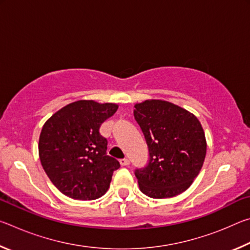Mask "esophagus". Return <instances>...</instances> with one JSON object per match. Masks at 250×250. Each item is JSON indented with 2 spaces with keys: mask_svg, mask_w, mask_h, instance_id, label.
I'll list each match as a JSON object with an SVG mask.
<instances>
[{
  "mask_svg": "<svg viewBox=\"0 0 250 250\" xmlns=\"http://www.w3.org/2000/svg\"><path fill=\"white\" fill-rule=\"evenodd\" d=\"M129 163H130V161L126 159V158H125V159H121L120 160V164L122 167H126V166H129Z\"/></svg>",
  "mask_w": 250,
  "mask_h": 250,
  "instance_id": "34e87169",
  "label": "esophagus"
}]
</instances>
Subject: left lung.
<instances>
[{
  "label": "left lung",
  "instance_id": "1",
  "mask_svg": "<svg viewBox=\"0 0 250 250\" xmlns=\"http://www.w3.org/2000/svg\"><path fill=\"white\" fill-rule=\"evenodd\" d=\"M134 108L150 154L147 166L134 172L139 188L153 198L179 195L191 186L204 163L207 145L201 122L166 100H146Z\"/></svg>",
  "mask_w": 250,
  "mask_h": 250
}]
</instances>
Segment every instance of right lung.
I'll return each mask as SVG.
<instances>
[{
	"mask_svg": "<svg viewBox=\"0 0 250 250\" xmlns=\"http://www.w3.org/2000/svg\"><path fill=\"white\" fill-rule=\"evenodd\" d=\"M117 109L116 104L78 100L44 124L39 141L42 167L66 196L90 201L108 191L120 163L107 155L108 141L99 129Z\"/></svg>",
	"mask_w": 250,
	"mask_h": 250,
	"instance_id": "1",
	"label": "right lung"
}]
</instances>
